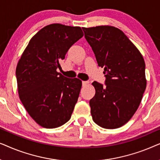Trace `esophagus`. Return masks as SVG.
Instances as JSON below:
<instances>
[{
    "label": "esophagus",
    "instance_id": "esophagus-1",
    "mask_svg": "<svg viewBox=\"0 0 160 160\" xmlns=\"http://www.w3.org/2000/svg\"><path fill=\"white\" fill-rule=\"evenodd\" d=\"M88 82H87V81H82V85L83 86H85V85H87L88 84Z\"/></svg>",
    "mask_w": 160,
    "mask_h": 160
}]
</instances>
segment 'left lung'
<instances>
[{"label":"left lung","instance_id":"obj_1","mask_svg":"<svg viewBox=\"0 0 160 160\" xmlns=\"http://www.w3.org/2000/svg\"><path fill=\"white\" fill-rule=\"evenodd\" d=\"M84 37L104 68L106 86L92 85L91 114L98 125L116 129L130 120L141 103L146 87L145 62L136 47L121 30L108 25L83 28Z\"/></svg>","mask_w":160,"mask_h":160}]
</instances>
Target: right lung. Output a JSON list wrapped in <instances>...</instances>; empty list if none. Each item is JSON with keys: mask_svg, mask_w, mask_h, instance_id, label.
<instances>
[{"mask_svg": "<svg viewBox=\"0 0 160 160\" xmlns=\"http://www.w3.org/2000/svg\"><path fill=\"white\" fill-rule=\"evenodd\" d=\"M83 36L80 27L49 25L30 39L19 59L16 68L19 98L29 115L43 128H58L71 119L82 81L68 78L57 69Z\"/></svg>", "mask_w": 160, "mask_h": 160, "instance_id": "add662e5", "label": "right lung"}]
</instances>
